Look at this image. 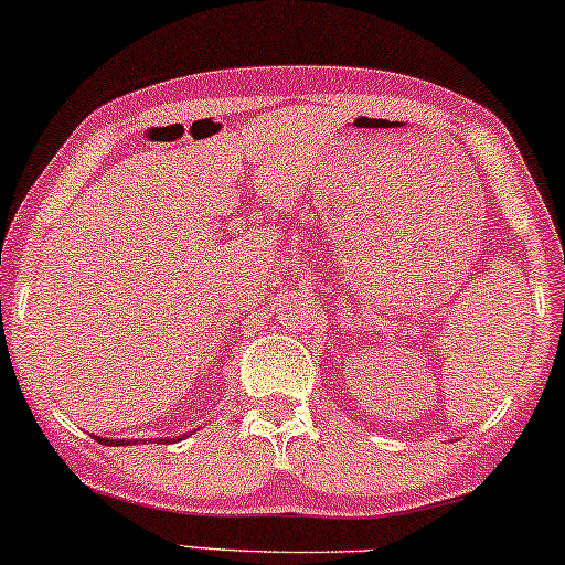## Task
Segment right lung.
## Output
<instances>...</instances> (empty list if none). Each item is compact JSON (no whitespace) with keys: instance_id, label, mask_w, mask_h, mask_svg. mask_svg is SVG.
Wrapping results in <instances>:
<instances>
[{"instance_id":"right-lung-1","label":"right lung","mask_w":565,"mask_h":565,"mask_svg":"<svg viewBox=\"0 0 565 565\" xmlns=\"http://www.w3.org/2000/svg\"><path fill=\"white\" fill-rule=\"evenodd\" d=\"M192 434H194V430H192ZM95 438H98V436H95ZM98 441H100V444H119V446H124V444H129V446H131V444H137L135 438H114V441H108V438H104V436H100ZM150 441H163V444H168L166 438H150ZM173 441H181V436H179V438H173Z\"/></svg>"}]
</instances>
